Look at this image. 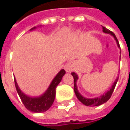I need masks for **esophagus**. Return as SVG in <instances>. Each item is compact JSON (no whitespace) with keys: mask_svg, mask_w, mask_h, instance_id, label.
Wrapping results in <instances>:
<instances>
[{"mask_svg":"<svg viewBox=\"0 0 130 130\" xmlns=\"http://www.w3.org/2000/svg\"><path fill=\"white\" fill-rule=\"evenodd\" d=\"M74 68V63L72 61H69L65 65V70L67 72H71Z\"/></svg>","mask_w":130,"mask_h":130,"instance_id":"obj_1","label":"esophagus"}]
</instances>
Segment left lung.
<instances>
[{
  "label": "left lung",
  "instance_id": "left-lung-1",
  "mask_svg": "<svg viewBox=\"0 0 130 130\" xmlns=\"http://www.w3.org/2000/svg\"><path fill=\"white\" fill-rule=\"evenodd\" d=\"M103 28V32H105V33H110V34L113 35L114 37L115 40H116V42H117V44L118 46V47H120V44L118 43V41L117 38L116 37V35L113 32H111V30H109V29L106 28L105 27H102ZM72 75L74 77V93L76 94V98H78L79 100L82 103H83L84 104H85L86 106H99V105H101L102 104L105 103L106 102L109 100L110 98L111 97V95L113 90H114V88L116 87V85L117 84L118 82V78L116 80V82H114L113 85L112 86L111 88L110 89V90H109L106 93H105V95H102L100 98H93V99H88V98H85L83 96L79 93V91L77 90V87H76V82L78 79V76L76 75V74H75L74 72H72Z\"/></svg>",
  "mask_w": 130,
  "mask_h": 130
}]
</instances>
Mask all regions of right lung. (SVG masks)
I'll use <instances>...</instances> for the list:
<instances>
[{
    "label": "right lung",
    "mask_w": 130,
    "mask_h": 130,
    "mask_svg": "<svg viewBox=\"0 0 130 130\" xmlns=\"http://www.w3.org/2000/svg\"><path fill=\"white\" fill-rule=\"evenodd\" d=\"M35 28V27L33 28ZM32 28V29H33ZM31 29V30H32ZM65 74L64 70H61L58 74H57L54 80L51 82V85L42 95L38 98H30L26 95L19 89L18 85L17 84L16 79H14V84H15L16 89L19 95L21 98L22 102L24 104L25 107L28 110L34 113H41L47 111L54 103L56 96V89L58 85L61 82L62 76Z\"/></svg>",
    "instance_id": "1"
}]
</instances>
